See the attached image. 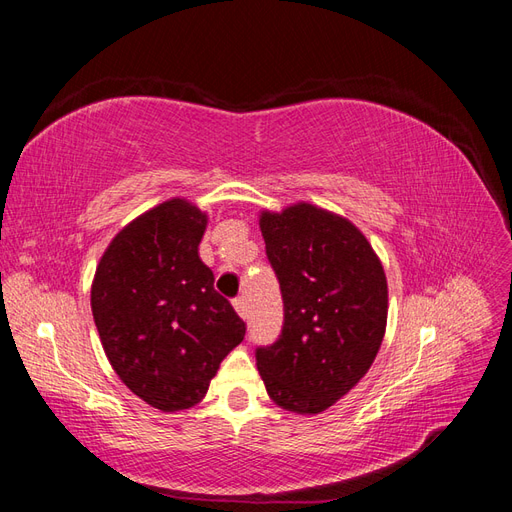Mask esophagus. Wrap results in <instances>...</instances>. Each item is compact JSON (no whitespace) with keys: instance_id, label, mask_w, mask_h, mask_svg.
<instances>
[{"instance_id":"34e87169","label":"esophagus","mask_w":512,"mask_h":512,"mask_svg":"<svg viewBox=\"0 0 512 512\" xmlns=\"http://www.w3.org/2000/svg\"><path fill=\"white\" fill-rule=\"evenodd\" d=\"M232 307H235V312H237L243 320L247 318V301H245L243 297H239V299L232 301Z\"/></svg>"}]
</instances>
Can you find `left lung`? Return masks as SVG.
<instances>
[{
    "label": "left lung",
    "instance_id": "obj_1",
    "mask_svg": "<svg viewBox=\"0 0 512 512\" xmlns=\"http://www.w3.org/2000/svg\"><path fill=\"white\" fill-rule=\"evenodd\" d=\"M258 224L280 280L284 327L273 346L256 350V367L277 406L320 414L361 382L382 346V262L344 215L303 200L260 211Z\"/></svg>",
    "mask_w": 512,
    "mask_h": 512
}]
</instances>
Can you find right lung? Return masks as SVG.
<instances>
[{"label":"right lung","mask_w":512,"mask_h":512,"mask_svg":"<svg viewBox=\"0 0 512 512\" xmlns=\"http://www.w3.org/2000/svg\"><path fill=\"white\" fill-rule=\"evenodd\" d=\"M209 215L168 198L123 226L91 282V314L108 363L128 389L162 412L203 401L245 322L215 292L198 256Z\"/></svg>","instance_id":"add662e5"}]
</instances>
